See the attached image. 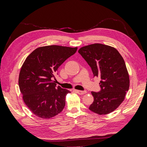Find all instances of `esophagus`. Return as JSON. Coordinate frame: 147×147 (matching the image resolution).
Instances as JSON below:
<instances>
[{
    "mask_svg": "<svg viewBox=\"0 0 147 147\" xmlns=\"http://www.w3.org/2000/svg\"><path fill=\"white\" fill-rule=\"evenodd\" d=\"M75 92H77L78 94H84L86 92V91H80V90H75Z\"/></svg>",
    "mask_w": 147,
    "mask_h": 147,
    "instance_id": "obj_1",
    "label": "esophagus"
}]
</instances>
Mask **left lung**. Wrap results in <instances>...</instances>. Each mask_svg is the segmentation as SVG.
I'll list each match as a JSON object with an SVG mask.
<instances>
[{"label": "left lung", "instance_id": "1", "mask_svg": "<svg viewBox=\"0 0 147 147\" xmlns=\"http://www.w3.org/2000/svg\"><path fill=\"white\" fill-rule=\"evenodd\" d=\"M99 77L100 90L92 91L94 101L89 109L99 115L110 113L122 103L129 88V77L123 57L115 48L100 43L82 47L78 50Z\"/></svg>", "mask_w": 147, "mask_h": 147}]
</instances>
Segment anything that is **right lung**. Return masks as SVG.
<instances>
[{
    "label": "right lung",
    "instance_id": "right-lung-1",
    "mask_svg": "<svg viewBox=\"0 0 147 147\" xmlns=\"http://www.w3.org/2000/svg\"><path fill=\"white\" fill-rule=\"evenodd\" d=\"M77 48L50 45L35 49L26 59L19 75V87L23 100L34 115L48 119L61 112L65 96L70 91L52 80L57 69Z\"/></svg>",
    "mask_w": 147,
    "mask_h": 147
}]
</instances>
